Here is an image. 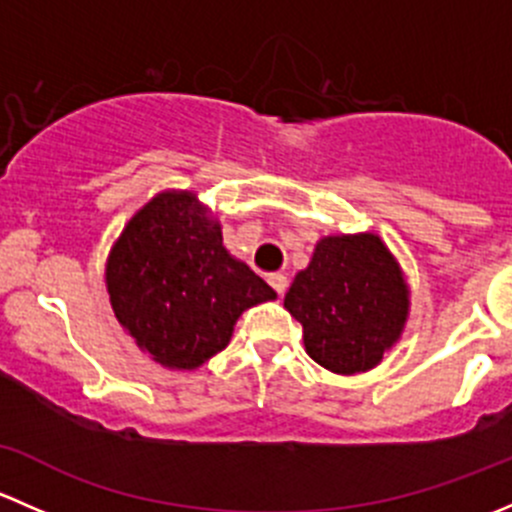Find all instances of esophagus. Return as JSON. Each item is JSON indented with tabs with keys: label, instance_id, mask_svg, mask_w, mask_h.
Listing matches in <instances>:
<instances>
[{
	"label": "esophagus",
	"instance_id": "34e87169",
	"mask_svg": "<svg viewBox=\"0 0 512 512\" xmlns=\"http://www.w3.org/2000/svg\"><path fill=\"white\" fill-rule=\"evenodd\" d=\"M267 282H270L272 289H275L277 294L287 292V275H282V272H275V275H270V277H267Z\"/></svg>",
	"mask_w": 512,
	"mask_h": 512
}]
</instances>
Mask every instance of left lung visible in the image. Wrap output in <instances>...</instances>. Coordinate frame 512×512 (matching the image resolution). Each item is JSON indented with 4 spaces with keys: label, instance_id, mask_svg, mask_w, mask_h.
<instances>
[{
    "label": "left lung",
    "instance_id": "8db88e82",
    "mask_svg": "<svg viewBox=\"0 0 512 512\" xmlns=\"http://www.w3.org/2000/svg\"><path fill=\"white\" fill-rule=\"evenodd\" d=\"M285 307L302 324L304 349L334 374L381 361L409 314L399 265L376 235L324 237L294 277Z\"/></svg>",
    "mask_w": 512,
    "mask_h": 512
}]
</instances>
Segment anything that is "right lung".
Segmentation results:
<instances>
[{
  "label": "right lung",
  "mask_w": 512,
  "mask_h": 512,
  "mask_svg": "<svg viewBox=\"0 0 512 512\" xmlns=\"http://www.w3.org/2000/svg\"><path fill=\"white\" fill-rule=\"evenodd\" d=\"M113 312L158 364L195 369L223 352L237 317L275 289L223 247L195 195L153 198L118 237L106 267Z\"/></svg>",
  "instance_id": "right-lung-1"
}]
</instances>
